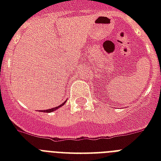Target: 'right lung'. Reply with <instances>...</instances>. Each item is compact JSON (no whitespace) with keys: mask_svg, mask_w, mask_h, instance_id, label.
<instances>
[{"mask_svg":"<svg viewBox=\"0 0 161 161\" xmlns=\"http://www.w3.org/2000/svg\"><path fill=\"white\" fill-rule=\"evenodd\" d=\"M66 103V102H64V103H62L61 105L58 106V107H54V108H49V109H47V110H44V112H45V113H51V112H53V111H54V110L58 109V108L61 107V106H62V105H63V104H64V103Z\"/></svg>","mask_w":161,"mask_h":161,"instance_id":"right-lung-1","label":"right lung"}]
</instances>
